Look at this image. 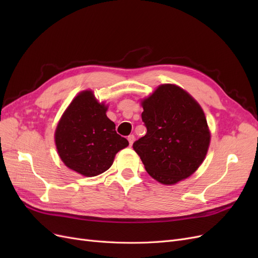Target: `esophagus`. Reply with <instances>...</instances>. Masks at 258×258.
<instances>
[{
	"mask_svg": "<svg viewBox=\"0 0 258 258\" xmlns=\"http://www.w3.org/2000/svg\"><path fill=\"white\" fill-rule=\"evenodd\" d=\"M128 141H129V144H130V146L134 144V142H135V136L134 135H130L129 137H128Z\"/></svg>",
	"mask_w": 258,
	"mask_h": 258,
	"instance_id": "34e87169",
	"label": "esophagus"
}]
</instances>
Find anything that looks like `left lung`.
Segmentation results:
<instances>
[{
    "label": "left lung",
    "instance_id": "obj_1",
    "mask_svg": "<svg viewBox=\"0 0 258 258\" xmlns=\"http://www.w3.org/2000/svg\"><path fill=\"white\" fill-rule=\"evenodd\" d=\"M141 104L147 132L134 150L147 173L165 185L190 176L205 160L211 139L199 103L178 86L165 84Z\"/></svg>",
    "mask_w": 258,
    "mask_h": 258
}]
</instances>
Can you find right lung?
Instances as JSON below:
<instances>
[{
	"instance_id": "1",
	"label": "right lung",
	"mask_w": 258,
	"mask_h": 258,
	"mask_svg": "<svg viewBox=\"0 0 258 258\" xmlns=\"http://www.w3.org/2000/svg\"><path fill=\"white\" fill-rule=\"evenodd\" d=\"M107 106L99 103L91 90L77 95L60 118L54 142L61 160L84 176H96L113 165L115 155L127 147V139L107 118Z\"/></svg>"
}]
</instances>
